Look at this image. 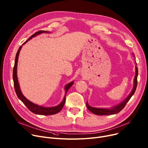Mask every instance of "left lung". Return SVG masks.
<instances>
[{"instance_id":"8db88e82","label":"left lung","mask_w":148,"mask_h":148,"mask_svg":"<svg viewBox=\"0 0 148 148\" xmlns=\"http://www.w3.org/2000/svg\"><path fill=\"white\" fill-rule=\"evenodd\" d=\"M138 75V67L136 66V75H135V78H134L133 88L130 95H129V96L123 102L120 103L117 106L113 107V108L111 109H100V108H96V107H92L90 106L87 102L86 106H87V107L88 108V109L92 113L97 114V115H100V116L114 114H116V113L120 112L125 107L127 103L129 101V100L130 99V98L134 95V93H135V92L136 91V89L137 87V84H138V79H137Z\"/></svg>"}]
</instances>
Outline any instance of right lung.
<instances>
[{"mask_svg":"<svg viewBox=\"0 0 148 148\" xmlns=\"http://www.w3.org/2000/svg\"><path fill=\"white\" fill-rule=\"evenodd\" d=\"M43 32L47 33L48 32H47L45 31H39L38 32H36L34 34H33L31 36H30L27 41H26L22 45L25 44L26 42L29 41V40H30L31 39H32L33 37H35V36L38 35L40 34H41V33H43ZM22 47V45H21L19 47V48L18 49V51L16 53V57H15V65H14V67H13V84H14L15 90V92H16V94L18 97L23 102V103L26 107H27V108L31 112H32V113H34L35 114H39V115H52V114H56V113L60 112L61 110V109H62V107H64V105L65 104L66 92L69 90V88L72 86L74 82H72L69 83L65 87V95L64 99L62 100V101L57 106L52 107H42V106H40L36 105V104L32 103L31 101L28 100L27 99H26L24 97V96L22 95V93L20 90L19 85L18 84V78H17V64H18L19 52H20V50H21Z\"/></svg>","mask_w":148,"mask_h":148,"instance_id":"add662e5","label":"right lung"}]
</instances>
